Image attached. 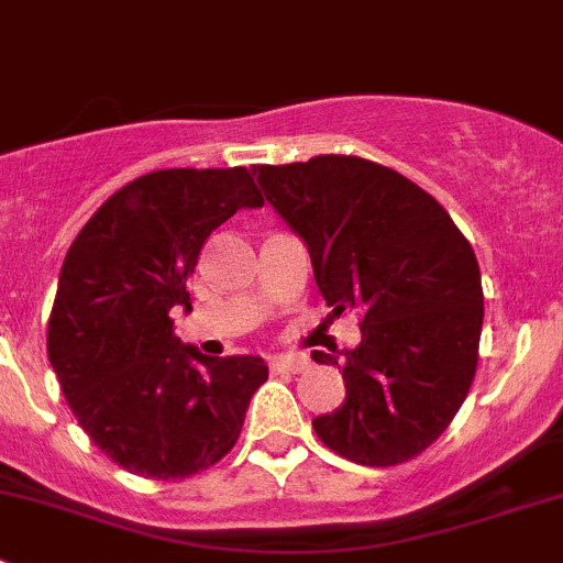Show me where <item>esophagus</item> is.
I'll return each instance as SVG.
<instances>
[{"instance_id": "esophagus-1", "label": "esophagus", "mask_w": 563, "mask_h": 563, "mask_svg": "<svg viewBox=\"0 0 563 563\" xmlns=\"http://www.w3.org/2000/svg\"><path fill=\"white\" fill-rule=\"evenodd\" d=\"M269 367L272 373H305L310 362L305 356H272Z\"/></svg>"}]
</instances>
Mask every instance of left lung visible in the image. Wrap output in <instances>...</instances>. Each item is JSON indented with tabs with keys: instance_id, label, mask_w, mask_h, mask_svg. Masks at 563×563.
<instances>
[{
	"instance_id": "8db88e82",
	"label": "left lung",
	"mask_w": 563,
	"mask_h": 563,
	"mask_svg": "<svg viewBox=\"0 0 563 563\" xmlns=\"http://www.w3.org/2000/svg\"><path fill=\"white\" fill-rule=\"evenodd\" d=\"M255 172L308 245L332 316L362 313V343L343 351L345 400L313 419L316 435L373 468L422 455L455 419L479 362L474 247L430 192L382 163L318 155ZM313 360L338 365L323 351Z\"/></svg>"
}]
</instances>
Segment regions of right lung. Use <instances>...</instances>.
I'll list each match as a JSON object with an SVG mask.
<instances>
[{
  "label": "right lung",
  "instance_id": "1",
  "mask_svg": "<svg viewBox=\"0 0 563 563\" xmlns=\"http://www.w3.org/2000/svg\"><path fill=\"white\" fill-rule=\"evenodd\" d=\"M264 198L247 168H163L87 220L59 272L48 360L103 455L146 479H185L234 450L258 356H203L174 334L187 277L218 225Z\"/></svg>",
  "mask_w": 563,
  "mask_h": 563
}]
</instances>
